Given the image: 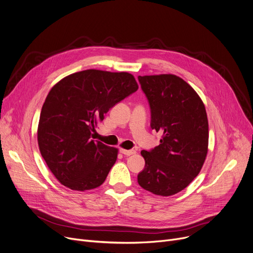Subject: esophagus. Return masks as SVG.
<instances>
[{
    "instance_id": "esophagus-1",
    "label": "esophagus",
    "mask_w": 253,
    "mask_h": 253,
    "mask_svg": "<svg viewBox=\"0 0 253 253\" xmlns=\"http://www.w3.org/2000/svg\"><path fill=\"white\" fill-rule=\"evenodd\" d=\"M121 153H122L123 155H125V156H131V155H134V154L136 153V151H134V150H124V149H122V150H121Z\"/></svg>"
}]
</instances>
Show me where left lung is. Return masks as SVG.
Listing matches in <instances>:
<instances>
[{
    "label": "left lung",
    "mask_w": 253,
    "mask_h": 253,
    "mask_svg": "<svg viewBox=\"0 0 253 253\" xmlns=\"http://www.w3.org/2000/svg\"><path fill=\"white\" fill-rule=\"evenodd\" d=\"M151 108V127L160 131V144L141 151L144 169L140 187L155 195L171 196L194 180L208 152V120L197 92L175 75L138 76Z\"/></svg>",
    "instance_id": "8db88e82"
}]
</instances>
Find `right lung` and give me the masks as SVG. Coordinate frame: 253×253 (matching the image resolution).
<instances>
[{
    "mask_svg": "<svg viewBox=\"0 0 253 253\" xmlns=\"http://www.w3.org/2000/svg\"><path fill=\"white\" fill-rule=\"evenodd\" d=\"M138 89L129 73L86 70L72 74L49 91L40 115L38 143L56 179L75 191L103 183L118 149L93 140L104 114Z\"/></svg>",
    "mask_w": 253,
    "mask_h": 253,
    "instance_id": "obj_1",
    "label": "right lung"
}]
</instances>
